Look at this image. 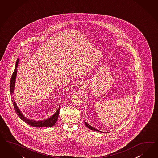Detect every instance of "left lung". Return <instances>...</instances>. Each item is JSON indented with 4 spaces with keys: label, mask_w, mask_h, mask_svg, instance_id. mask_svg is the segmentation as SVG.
Returning <instances> with one entry per match:
<instances>
[{
    "label": "left lung",
    "mask_w": 158,
    "mask_h": 158,
    "mask_svg": "<svg viewBox=\"0 0 158 158\" xmlns=\"http://www.w3.org/2000/svg\"><path fill=\"white\" fill-rule=\"evenodd\" d=\"M84 123H85V125L86 126V127H87L88 128L90 129V130H92V131H99V132H101V131H99V130H98V129H95L94 127H93L92 126H91L90 125H89L88 123H87L85 121H84Z\"/></svg>",
    "instance_id": "8db88e82"
}]
</instances>
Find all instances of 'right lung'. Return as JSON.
I'll use <instances>...</instances> for the list:
<instances>
[{
  "instance_id": "add662e5",
  "label": "right lung",
  "mask_w": 158,
  "mask_h": 158,
  "mask_svg": "<svg viewBox=\"0 0 158 158\" xmlns=\"http://www.w3.org/2000/svg\"><path fill=\"white\" fill-rule=\"evenodd\" d=\"M18 59L17 60L16 64H15V69L13 73L12 74V76L11 78V80H10V94L12 95V94H13L14 89V85H15V78L17 76V68L18 66ZM12 102L13 104L14 108L15 111V112L17 113V114L18 115V117L21 119H22L24 122H26L28 125H31V126H33V127H51V126H54L55 123L57 121L58 118L59 117V110L60 108V106H59L58 109L57 110L56 112L54 114L49 118L48 119L44 120V121H33V120H30L28 119L27 118L25 117L23 115V114L20 111V110L18 108L17 106L16 103H15L14 100L13 98H12Z\"/></svg>"
}]
</instances>
